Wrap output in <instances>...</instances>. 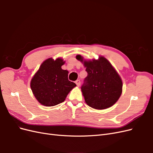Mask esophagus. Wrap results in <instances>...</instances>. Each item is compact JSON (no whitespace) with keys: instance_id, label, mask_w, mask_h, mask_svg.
I'll return each instance as SVG.
<instances>
[{"instance_id":"esophagus-1","label":"esophagus","mask_w":153,"mask_h":153,"mask_svg":"<svg viewBox=\"0 0 153 153\" xmlns=\"http://www.w3.org/2000/svg\"><path fill=\"white\" fill-rule=\"evenodd\" d=\"M75 83H76V85L79 87L80 85V80H76L75 81Z\"/></svg>"}]
</instances>
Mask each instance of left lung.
<instances>
[{
    "label": "left lung",
    "mask_w": 153,
    "mask_h": 153,
    "mask_svg": "<svg viewBox=\"0 0 153 153\" xmlns=\"http://www.w3.org/2000/svg\"><path fill=\"white\" fill-rule=\"evenodd\" d=\"M83 62L80 55L76 57ZM87 76L81 87L87 105L102 110L110 107L119 100L122 93L123 82L117 71L107 59L100 57L99 60L84 61Z\"/></svg>",
    "instance_id": "8db88e82"
}]
</instances>
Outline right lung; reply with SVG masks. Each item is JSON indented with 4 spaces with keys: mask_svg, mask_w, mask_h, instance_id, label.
I'll return each instance as SVG.
<instances>
[{
    "mask_svg": "<svg viewBox=\"0 0 153 153\" xmlns=\"http://www.w3.org/2000/svg\"><path fill=\"white\" fill-rule=\"evenodd\" d=\"M62 59L50 58L41 64L30 82L32 92L39 102L45 106L57 105L65 100L75 83L68 80V71L61 66Z\"/></svg>",
    "mask_w": 153,
    "mask_h": 153,
    "instance_id": "1",
    "label": "right lung"
}]
</instances>
